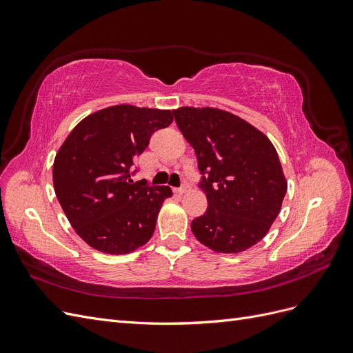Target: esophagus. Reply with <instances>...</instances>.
Returning a JSON list of instances; mask_svg holds the SVG:
<instances>
[{
	"mask_svg": "<svg viewBox=\"0 0 353 353\" xmlns=\"http://www.w3.org/2000/svg\"><path fill=\"white\" fill-rule=\"evenodd\" d=\"M188 188H190V185H188L187 183H184V184L181 185L179 188H176V193H179V194H184V193H187Z\"/></svg>",
	"mask_w": 353,
	"mask_h": 353,
	"instance_id": "1",
	"label": "esophagus"
}]
</instances>
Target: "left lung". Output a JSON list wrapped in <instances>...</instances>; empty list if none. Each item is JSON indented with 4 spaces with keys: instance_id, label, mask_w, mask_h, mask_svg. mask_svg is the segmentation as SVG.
<instances>
[{
    "instance_id": "1",
    "label": "left lung",
    "mask_w": 353,
    "mask_h": 353,
    "mask_svg": "<svg viewBox=\"0 0 353 353\" xmlns=\"http://www.w3.org/2000/svg\"><path fill=\"white\" fill-rule=\"evenodd\" d=\"M174 116L197 154L199 187L208 197V209L193 219L191 231L219 253L252 248L279 216L287 191L272 143L223 110L181 108Z\"/></svg>"
}]
</instances>
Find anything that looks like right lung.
Masks as SVG:
<instances>
[{"mask_svg": "<svg viewBox=\"0 0 353 353\" xmlns=\"http://www.w3.org/2000/svg\"><path fill=\"white\" fill-rule=\"evenodd\" d=\"M174 112L113 105L79 122L52 166L56 196L72 227L91 248L134 252L152 239L168 185L132 181L134 162Z\"/></svg>", "mask_w": 353, "mask_h": 353, "instance_id": "right-lung-1", "label": "right lung"}]
</instances>
